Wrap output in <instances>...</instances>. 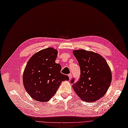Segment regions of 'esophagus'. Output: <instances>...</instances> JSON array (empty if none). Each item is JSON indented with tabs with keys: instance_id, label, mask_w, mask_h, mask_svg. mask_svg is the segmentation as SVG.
<instances>
[{
	"instance_id": "obj_1",
	"label": "esophagus",
	"mask_w": 128,
	"mask_h": 128,
	"mask_svg": "<svg viewBox=\"0 0 128 128\" xmlns=\"http://www.w3.org/2000/svg\"><path fill=\"white\" fill-rule=\"evenodd\" d=\"M68 76H69V79H72V74H68Z\"/></svg>"
}]
</instances>
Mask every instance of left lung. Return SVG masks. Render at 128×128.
I'll return each mask as SVG.
<instances>
[{
  "instance_id": "obj_1",
  "label": "left lung",
  "mask_w": 128,
  "mask_h": 128,
  "mask_svg": "<svg viewBox=\"0 0 128 128\" xmlns=\"http://www.w3.org/2000/svg\"><path fill=\"white\" fill-rule=\"evenodd\" d=\"M73 54L80 69L79 80L74 82L73 89L79 97L85 102H95L105 94L112 80L109 66L103 57L95 52L85 50H74Z\"/></svg>"
}]
</instances>
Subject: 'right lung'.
I'll return each mask as SVG.
<instances>
[{
    "label": "right lung",
    "mask_w": 128,
    "mask_h": 128,
    "mask_svg": "<svg viewBox=\"0 0 128 128\" xmlns=\"http://www.w3.org/2000/svg\"><path fill=\"white\" fill-rule=\"evenodd\" d=\"M58 51L48 48L34 54L26 66L23 84L28 93L40 102L49 101L61 82L68 80L69 77L60 72L61 67L55 62Z\"/></svg>",
    "instance_id": "right-lung-1"
}]
</instances>
